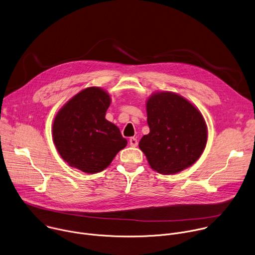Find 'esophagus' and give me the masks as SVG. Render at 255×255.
Wrapping results in <instances>:
<instances>
[{
  "label": "esophagus",
  "mask_w": 255,
  "mask_h": 255,
  "mask_svg": "<svg viewBox=\"0 0 255 255\" xmlns=\"http://www.w3.org/2000/svg\"><path fill=\"white\" fill-rule=\"evenodd\" d=\"M129 143H130V146L136 147L137 145H138V140H137L135 137H131V138L129 139Z\"/></svg>",
  "instance_id": "1"
}]
</instances>
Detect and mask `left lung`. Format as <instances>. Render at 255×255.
Here are the masks:
<instances>
[{
	"label": "left lung",
	"instance_id": "1",
	"mask_svg": "<svg viewBox=\"0 0 255 255\" xmlns=\"http://www.w3.org/2000/svg\"><path fill=\"white\" fill-rule=\"evenodd\" d=\"M146 113L150 131L139 141V148L153 170L174 174L201 157L208 127L189 100L168 91L154 92L146 100Z\"/></svg>",
	"mask_w": 255,
	"mask_h": 255
}]
</instances>
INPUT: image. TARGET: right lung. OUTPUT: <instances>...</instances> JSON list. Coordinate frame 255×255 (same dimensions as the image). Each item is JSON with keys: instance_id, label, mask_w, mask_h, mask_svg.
I'll use <instances>...</instances> for the list:
<instances>
[{"instance_id": "1", "label": "right lung", "mask_w": 255, "mask_h": 255, "mask_svg": "<svg viewBox=\"0 0 255 255\" xmlns=\"http://www.w3.org/2000/svg\"><path fill=\"white\" fill-rule=\"evenodd\" d=\"M111 95L99 87L87 88L69 99L52 124V140L71 167L97 173L111 164L127 145L120 129L105 116Z\"/></svg>"}]
</instances>
